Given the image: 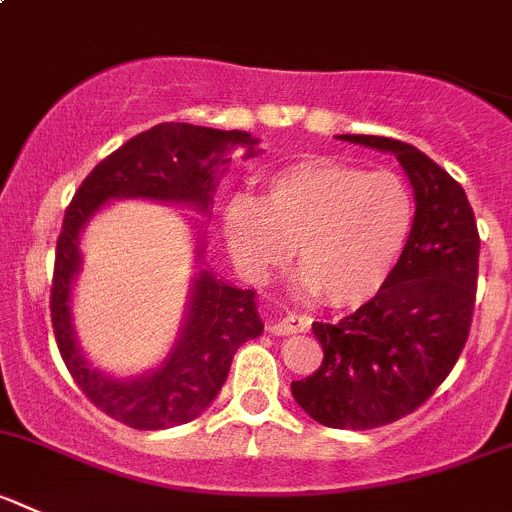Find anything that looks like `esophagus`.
Masks as SVG:
<instances>
[{
    "label": "esophagus",
    "instance_id": "34e87169",
    "mask_svg": "<svg viewBox=\"0 0 512 512\" xmlns=\"http://www.w3.org/2000/svg\"><path fill=\"white\" fill-rule=\"evenodd\" d=\"M307 330H310V317L305 315H285L267 325V332H272V335H295V332Z\"/></svg>",
    "mask_w": 512,
    "mask_h": 512
}]
</instances>
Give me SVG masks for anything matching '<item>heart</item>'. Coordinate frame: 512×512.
<instances>
[{
  "mask_svg": "<svg viewBox=\"0 0 512 512\" xmlns=\"http://www.w3.org/2000/svg\"><path fill=\"white\" fill-rule=\"evenodd\" d=\"M413 217L408 185L393 172L307 157L270 172L260 202L232 197L222 237L232 260L252 275L280 265L295 247L307 290L332 307H357L393 275Z\"/></svg>",
  "mask_w": 512,
  "mask_h": 512,
  "instance_id": "1",
  "label": "heart"
}]
</instances>
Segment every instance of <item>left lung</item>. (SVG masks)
Listing matches in <instances>:
<instances>
[{
	"label": "left lung",
	"instance_id": "left-lung-1",
	"mask_svg": "<svg viewBox=\"0 0 512 512\" xmlns=\"http://www.w3.org/2000/svg\"><path fill=\"white\" fill-rule=\"evenodd\" d=\"M393 152L415 192V217L393 275L340 322H312L322 365L290 385L320 425L370 430L418 410L458 362L478 290L480 235L465 190L408 142L342 135Z\"/></svg>",
	"mask_w": 512,
	"mask_h": 512
}]
</instances>
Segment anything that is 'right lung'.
Listing matches in <instances>:
<instances>
[{"label":"right lung","instance_id":"1","mask_svg":"<svg viewBox=\"0 0 512 512\" xmlns=\"http://www.w3.org/2000/svg\"><path fill=\"white\" fill-rule=\"evenodd\" d=\"M255 145L250 132L162 122L104 157L74 192L54 252L49 312L69 375L109 418L135 430L190 423L222 390L237 347L260 337L265 325L257 317L255 290H240L200 270L192 285L187 320L170 357L135 380L102 375L79 352L69 315V292L82 262L79 232L104 202L122 197L185 202L207 212L217 175L225 172L222 167L240 147H250L247 157L257 155Z\"/></svg>","mask_w":512,"mask_h":512}]
</instances>
